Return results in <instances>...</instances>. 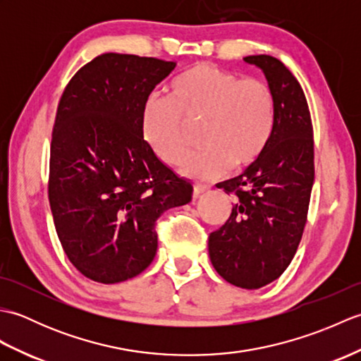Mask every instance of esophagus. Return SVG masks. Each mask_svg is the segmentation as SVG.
<instances>
[{"label": "esophagus", "instance_id": "34e87169", "mask_svg": "<svg viewBox=\"0 0 361 361\" xmlns=\"http://www.w3.org/2000/svg\"><path fill=\"white\" fill-rule=\"evenodd\" d=\"M211 188L208 185H203V183H194V197L202 195L204 192H208Z\"/></svg>", "mask_w": 361, "mask_h": 361}]
</instances>
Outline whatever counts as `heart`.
Wrapping results in <instances>:
<instances>
[{
	"label": "heart",
	"instance_id": "obj_1",
	"mask_svg": "<svg viewBox=\"0 0 361 361\" xmlns=\"http://www.w3.org/2000/svg\"><path fill=\"white\" fill-rule=\"evenodd\" d=\"M274 94L267 82L211 63H197L171 82L167 96L145 104L142 133L164 163L175 166L192 147L189 126L198 127L202 149L181 164L197 178H216L262 155L274 130Z\"/></svg>",
	"mask_w": 361,
	"mask_h": 361
}]
</instances>
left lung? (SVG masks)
Wrapping results in <instances>:
<instances>
[{"mask_svg":"<svg viewBox=\"0 0 361 361\" xmlns=\"http://www.w3.org/2000/svg\"><path fill=\"white\" fill-rule=\"evenodd\" d=\"M245 62L264 71L276 104L271 140L255 163L220 189L235 197L225 225L209 234V257L233 286L255 290L278 279L301 242L315 163L307 99L296 78L271 56Z\"/></svg>","mask_w":361,"mask_h":361,"instance_id":"obj_1","label":"left lung"}]
</instances>
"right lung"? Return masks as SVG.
<instances>
[{
	"label": "right lung",
	"instance_id": "1",
	"mask_svg": "<svg viewBox=\"0 0 361 361\" xmlns=\"http://www.w3.org/2000/svg\"><path fill=\"white\" fill-rule=\"evenodd\" d=\"M175 62L102 54L68 82L52 128L48 197L70 262L88 279H132L157 255V220L192 185L144 140L150 93Z\"/></svg>",
	"mask_w": 361,
	"mask_h": 361
}]
</instances>
